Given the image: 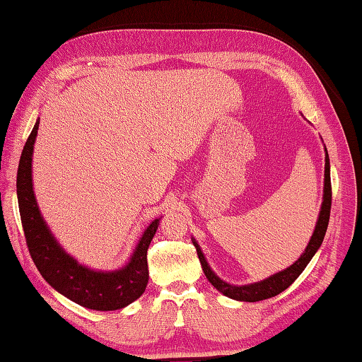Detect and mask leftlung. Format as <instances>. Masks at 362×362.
Here are the masks:
<instances>
[{"mask_svg": "<svg viewBox=\"0 0 362 362\" xmlns=\"http://www.w3.org/2000/svg\"><path fill=\"white\" fill-rule=\"evenodd\" d=\"M330 206H332V183H330V158L329 153H327L325 148V170H324V194H322V205H321V211H319L315 231L310 238L308 245L305 247L304 253L300 255V257L293 262L290 267L285 268V270L277 272L272 276L265 277L262 281H257L253 284H245V285H233L230 282H226L221 279L217 276L209 264L206 262V259L204 256V251H202L200 245L194 238H191L192 245L196 247L199 260L202 264V270H204L206 279L211 282L214 288L219 290L223 296L231 298L234 300H243V302H257V300H264L268 298H273L276 295H279L284 290H287L290 285L295 282L299 274L305 270V267L308 265L310 260L316 255V251L321 247V243L324 240L327 226H329V219H330Z\"/></svg>", "mask_w": 362, "mask_h": 362, "instance_id": "1", "label": "left lung"}]
</instances>
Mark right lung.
Here are the masks:
<instances>
[{
  "label": "right lung",
  "mask_w": 362,
  "mask_h": 362,
  "mask_svg": "<svg viewBox=\"0 0 362 362\" xmlns=\"http://www.w3.org/2000/svg\"><path fill=\"white\" fill-rule=\"evenodd\" d=\"M38 126L40 120L33 124L24 145L16 174V196L21 223L33 264L50 287L75 304L98 312L124 308L139 299L146 288L149 279L146 253L162 217H157L146 226L136 250L123 267L106 272L80 264L55 239L40 211L33 192L32 157Z\"/></svg>",
  "instance_id": "1"
}]
</instances>
